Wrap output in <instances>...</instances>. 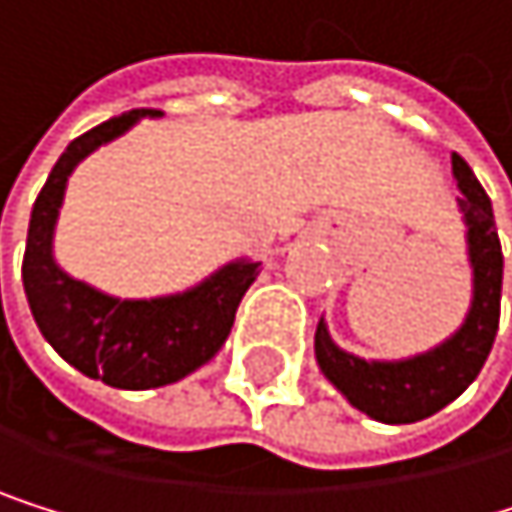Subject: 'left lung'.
Listing matches in <instances>:
<instances>
[{
  "label": "left lung",
  "instance_id": "obj_1",
  "mask_svg": "<svg viewBox=\"0 0 512 512\" xmlns=\"http://www.w3.org/2000/svg\"><path fill=\"white\" fill-rule=\"evenodd\" d=\"M451 168L461 190L458 205L467 221L473 264V304L464 325L436 350L402 362H365L334 347L325 322L316 328V362L322 375L350 399V405L384 424H415L455 402L476 381L498 334L504 254L495 211L473 168L458 153L451 156Z\"/></svg>",
  "mask_w": 512,
  "mask_h": 512
}]
</instances>
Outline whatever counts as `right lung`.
<instances>
[{"label":"right lung","instance_id":"1","mask_svg":"<svg viewBox=\"0 0 512 512\" xmlns=\"http://www.w3.org/2000/svg\"><path fill=\"white\" fill-rule=\"evenodd\" d=\"M131 110L85 131L64 150L33 205L24 251V291L42 338L82 375L119 390H150L187 378L227 341L242 294L258 276L254 261H236L202 285L153 301H119L67 276L51 258V233L73 168L101 144L128 131Z\"/></svg>","mask_w":512,"mask_h":512}]
</instances>
